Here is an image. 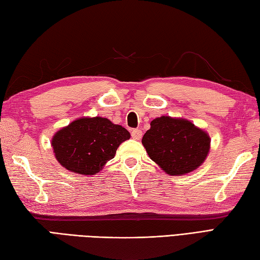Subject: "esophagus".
I'll list each match as a JSON object with an SVG mask.
<instances>
[{
	"label": "esophagus",
	"instance_id": "esophagus-1",
	"mask_svg": "<svg viewBox=\"0 0 260 260\" xmlns=\"http://www.w3.org/2000/svg\"><path fill=\"white\" fill-rule=\"evenodd\" d=\"M131 134H132V137H133L134 140H141V137H142V131L139 129V128H134V129H132Z\"/></svg>",
	"mask_w": 260,
	"mask_h": 260
}]
</instances>
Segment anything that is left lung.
<instances>
[{
  "instance_id": "8db88e82",
  "label": "left lung",
  "mask_w": 260,
  "mask_h": 260,
  "mask_svg": "<svg viewBox=\"0 0 260 260\" xmlns=\"http://www.w3.org/2000/svg\"><path fill=\"white\" fill-rule=\"evenodd\" d=\"M148 156L170 175H182L198 169L206 159L210 137L191 121L169 116L152 120L142 139Z\"/></svg>"
}]
</instances>
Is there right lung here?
Instances as JSON below:
<instances>
[{
    "label": "right lung",
    "instance_id": "add662e5",
    "mask_svg": "<svg viewBox=\"0 0 260 260\" xmlns=\"http://www.w3.org/2000/svg\"><path fill=\"white\" fill-rule=\"evenodd\" d=\"M131 134L107 118H80L57 132L52 139L56 158L71 172L92 175L114 158L120 143Z\"/></svg>",
    "mask_w": 260,
    "mask_h": 260
}]
</instances>
